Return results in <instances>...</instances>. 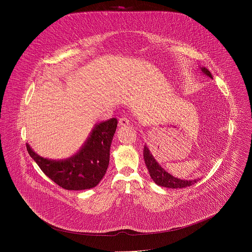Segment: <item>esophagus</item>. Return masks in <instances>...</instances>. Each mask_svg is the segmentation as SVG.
Returning a JSON list of instances; mask_svg holds the SVG:
<instances>
[{
    "instance_id": "1",
    "label": "esophagus",
    "mask_w": 252,
    "mask_h": 252,
    "mask_svg": "<svg viewBox=\"0 0 252 252\" xmlns=\"http://www.w3.org/2000/svg\"><path fill=\"white\" fill-rule=\"evenodd\" d=\"M130 124V121L127 117H121L119 119V126H128Z\"/></svg>"
}]
</instances>
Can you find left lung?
<instances>
[{
	"label": "left lung",
	"mask_w": 252,
	"mask_h": 252,
	"mask_svg": "<svg viewBox=\"0 0 252 252\" xmlns=\"http://www.w3.org/2000/svg\"><path fill=\"white\" fill-rule=\"evenodd\" d=\"M201 71H202L204 74L213 78L212 73L209 72L208 69L202 67ZM144 158L145 165L148 169V172H149V175H150L151 179L154 180V182L158 184V186L166 187V188H173V189L185 188V187L192 186V184H194L195 182H197L199 180V179L192 180H180V179L171 176L169 173H167L163 168L161 167L157 162L156 159L154 158V157L152 156V154L150 153V151H149L148 147H146V145H144Z\"/></svg>",
	"instance_id": "8db88e82"
}]
</instances>
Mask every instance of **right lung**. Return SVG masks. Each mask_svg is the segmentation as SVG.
Listing matches in <instances>:
<instances>
[{
    "instance_id": "add662e5",
    "label": "right lung",
    "mask_w": 252,
    "mask_h": 252,
    "mask_svg": "<svg viewBox=\"0 0 252 252\" xmlns=\"http://www.w3.org/2000/svg\"><path fill=\"white\" fill-rule=\"evenodd\" d=\"M117 124L116 118L97 124L81 149L63 160L38 156L28 144L26 148L41 171L63 189L73 191L91 189L95 187L107 172L110 144Z\"/></svg>"
}]
</instances>
